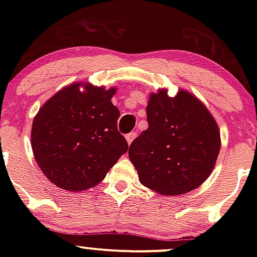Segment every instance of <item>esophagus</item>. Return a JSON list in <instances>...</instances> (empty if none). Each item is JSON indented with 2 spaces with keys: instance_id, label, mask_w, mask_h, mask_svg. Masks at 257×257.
<instances>
[{
  "instance_id": "obj_1",
  "label": "esophagus",
  "mask_w": 257,
  "mask_h": 257,
  "mask_svg": "<svg viewBox=\"0 0 257 257\" xmlns=\"http://www.w3.org/2000/svg\"><path fill=\"white\" fill-rule=\"evenodd\" d=\"M135 137H137V132H132V133H129V134H126L125 139H126V141H128V144H132V141L134 140Z\"/></svg>"
}]
</instances>
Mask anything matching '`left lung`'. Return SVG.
I'll return each instance as SVG.
<instances>
[{"label":"left lung","instance_id":"8db88e82","mask_svg":"<svg viewBox=\"0 0 257 257\" xmlns=\"http://www.w3.org/2000/svg\"><path fill=\"white\" fill-rule=\"evenodd\" d=\"M149 128L129 146V158L144 186L164 196L190 192L213 172L220 131L210 112L185 90L170 98L152 94L146 107Z\"/></svg>","mask_w":257,"mask_h":257}]
</instances>
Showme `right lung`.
<instances>
[{"mask_svg": "<svg viewBox=\"0 0 257 257\" xmlns=\"http://www.w3.org/2000/svg\"><path fill=\"white\" fill-rule=\"evenodd\" d=\"M79 83L59 90L40 108L32 123L31 146L44 175L58 187H94L128 151L117 129L119 110L111 102L114 88Z\"/></svg>", "mask_w": 257, "mask_h": 257, "instance_id": "1", "label": "right lung"}]
</instances>
